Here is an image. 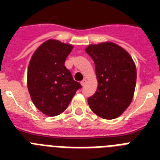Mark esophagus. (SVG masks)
Listing matches in <instances>:
<instances>
[{
	"label": "esophagus",
	"mask_w": 160,
	"mask_h": 160,
	"mask_svg": "<svg viewBox=\"0 0 160 160\" xmlns=\"http://www.w3.org/2000/svg\"><path fill=\"white\" fill-rule=\"evenodd\" d=\"M80 83H81V85H82V86H85V84H86V80H85V79H84V80H83Z\"/></svg>",
	"instance_id": "1"
}]
</instances>
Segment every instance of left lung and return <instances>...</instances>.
I'll use <instances>...</instances> for the list:
<instances>
[{"label": "left lung", "instance_id": "8db88e82", "mask_svg": "<svg viewBox=\"0 0 160 160\" xmlns=\"http://www.w3.org/2000/svg\"><path fill=\"white\" fill-rule=\"evenodd\" d=\"M85 51L94 60L98 79L90 109L105 119L119 117L129 107L136 85V68L129 54L112 42L90 45Z\"/></svg>", "mask_w": 160, "mask_h": 160}]
</instances>
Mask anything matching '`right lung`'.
Masks as SVG:
<instances>
[{
  "mask_svg": "<svg viewBox=\"0 0 160 160\" xmlns=\"http://www.w3.org/2000/svg\"><path fill=\"white\" fill-rule=\"evenodd\" d=\"M73 46L49 40L31 57L27 71V86L34 105L49 116L64 112L73 96L82 87L65 66Z\"/></svg>",
  "mask_w": 160,
  "mask_h": 160,
  "instance_id": "right-lung-1",
  "label": "right lung"
}]
</instances>
